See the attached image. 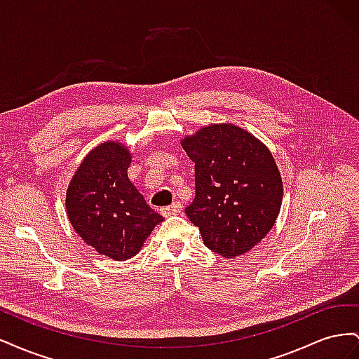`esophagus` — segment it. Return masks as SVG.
I'll list each match as a JSON object with an SVG mask.
<instances>
[{
	"mask_svg": "<svg viewBox=\"0 0 359 359\" xmlns=\"http://www.w3.org/2000/svg\"><path fill=\"white\" fill-rule=\"evenodd\" d=\"M181 203L180 202H173L172 205H168L165 206V208H161L160 212L165 215V217H170V215H177L178 212H181Z\"/></svg>",
	"mask_w": 359,
	"mask_h": 359,
	"instance_id": "34e87169",
	"label": "esophagus"
}]
</instances>
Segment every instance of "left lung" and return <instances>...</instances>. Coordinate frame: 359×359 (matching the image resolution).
I'll return each instance as SVG.
<instances>
[{
    "mask_svg": "<svg viewBox=\"0 0 359 359\" xmlns=\"http://www.w3.org/2000/svg\"><path fill=\"white\" fill-rule=\"evenodd\" d=\"M194 161L196 196L186 208L203 244L223 257L247 253L274 226L283 182L269 149L233 124H212L181 140Z\"/></svg>",
    "mask_w": 359,
    "mask_h": 359,
    "instance_id": "8db88e82",
    "label": "left lung"
}]
</instances>
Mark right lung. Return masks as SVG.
I'll use <instances>...</instances> for the list:
<instances>
[{
	"label": "right lung",
	"instance_id": "right-lung-1",
	"mask_svg": "<svg viewBox=\"0 0 359 359\" xmlns=\"http://www.w3.org/2000/svg\"><path fill=\"white\" fill-rule=\"evenodd\" d=\"M130 151L104 142L90 151L66 194L69 220L97 253L114 260L133 257L163 217L128 180Z\"/></svg>",
	"mask_w": 359,
	"mask_h": 359
}]
</instances>
